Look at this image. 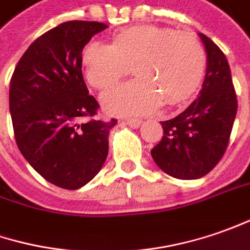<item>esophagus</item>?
<instances>
[{"label":"esophagus","mask_w":250,"mask_h":250,"mask_svg":"<svg viewBox=\"0 0 250 250\" xmlns=\"http://www.w3.org/2000/svg\"><path fill=\"white\" fill-rule=\"evenodd\" d=\"M125 123L130 125V127L137 128V127H140V125H141V120L140 119H125Z\"/></svg>","instance_id":"1"}]
</instances>
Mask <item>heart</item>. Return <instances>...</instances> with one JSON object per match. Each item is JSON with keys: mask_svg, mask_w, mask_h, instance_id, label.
<instances>
[{"mask_svg": "<svg viewBox=\"0 0 250 250\" xmlns=\"http://www.w3.org/2000/svg\"><path fill=\"white\" fill-rule=\"evenodd\" d=\"M82 65L87 82L98 90L116 84L133 66L138 79L108 91L104 105L116 115H144L162 101L171 106L189 98L205 74L206 54L189 31L141 24L119 31L112 44L90 41Z\"/></svg>", "mask_w": 250, "mask_h": 250, "instance_id": "obj_1", "label": "heart"}]
</instances>
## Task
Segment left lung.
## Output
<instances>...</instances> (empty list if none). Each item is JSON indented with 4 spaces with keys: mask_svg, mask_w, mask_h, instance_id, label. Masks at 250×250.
<instances>
[{
    "mask_svg": "<svg viewBox=\"0 0 250 250\" xmlns=\"http://www.w3.org/2000/svg\"><path fill=\"white\" fill-rule=\"evenodd\" d=\"M199 37L208 54L201 95L177 117L160 122L163 137L151 151L165 173L181 180L206 176L221 160L238 109L227 58L209 37Z\"/></svg>",
    "mask_w": 250,
    "mask_h": 250,
    "instance_id": "obj_1",
    "label": "left lung"
}]
</instances>
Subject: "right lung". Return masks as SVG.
<instances>
[{
    "label": "right lung",
    "mask_w": 250,
    "mask_h": 250,
    "mask_svg": "<svg viewBox=\"0 0 250 250\" xmlns=\"http://www.w3.org/2000/svg\"><path fill=\"white\" fill-rule=\"evenodd\" d=\"M106 27L87 21L61 23L26 49L11 79L16 145L40 176L65 189L82 188L98 174L108 156L109 131L117 123L92 119L99 105L82 73L83 48Z\"/></svg>",
    "instance_id": "1"
}]
</instances>
